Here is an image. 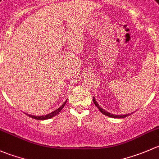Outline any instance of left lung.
Masks as SVG:
<instances>
[{
  "mask_svg": "<svg viewBox=\"0 0 159 159\" xmlns=\"http://www.w3.org/2000/svg\"><path fill=\"white\" fill-rule=\"evenodd\" d=\"M93 102H94L95 106H96V107H97L98 109H99V110L100 111V112H102V113L103 114V115L109 116V117H112V118H118V119H121V118H125V117H127V116H130L131 114L133 113V112H132V113H131V114H126V115H114V114L109 113V112H108L107 111L104 110V109H102V108H101L100 106H99V105L98 104V102H96V99H95V97H94V96H93Z\"/></svg>",
  "mask_w": 159,
  "mask_h": 159,
  "instance_id": "obj_1",
  "label": "left lung"
}]
</instances>
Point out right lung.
<instances>
[{"mask_svg":"<svg viewBox=\"0 0 159 159\" xmlns=\"http://www.w3.org/2000/svg\"><path fill=\"white\" fill-rule=\"evenodd\" d=\"M66 101H65L64 102V103H63V105H62L61 106H60V108H58V109H57V110H55V111H53V112H50V113H49V114H47V115H46V116H32V115H29V114H27V116H30V117H31V118H33V119H37V120H45V119H50V118H53V116H57V114H59V112H60V111L62 110V109H63V107H64V106H65V104H66Z\"/></svg>","mask_w":159,"mask_h":159,"instance_id":"1","label":"right lung"}]
</instances>
